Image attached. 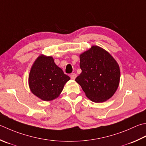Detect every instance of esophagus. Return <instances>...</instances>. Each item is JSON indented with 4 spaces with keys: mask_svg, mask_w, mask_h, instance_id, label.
Wrapping results in <instances>:
<instances>
[{
    "mask_svg": "<svg viewBox=\"0 0 146 146\" xmlns=\"http://www.w3.org/2000/svg\"><path fill=\"white\" fill-rule=\"evenodd\" d=\"M76 77V74L75 73H71L70 75V78L72 80H75Z\"/></svg>",
    "mask_w": 146,
    "mask_h": 146,
    "instance_id": "obj_1",
    "label": "esophagus"
}]
</instances>
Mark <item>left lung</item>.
I'll return each mask as SVG.
<instances>
[{
    "instance_id": "1",
    "label": "left lung",
    "mask_w": 146,
    "mask_h": 146,
    "mask_svg": "<svg viewBox=\"0 0 146 146\" xmlns=\"http://www.w3.org/2000/svg\"><path fill=\"white\" fill-rule=\"evenodd\" d=\"M82 73L75 81L85 95L94 102H102L112 97L118 87L120 70L118 62L103 48L93 45L80 55Z\"/></svg>"
}]
</instances>
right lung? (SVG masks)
Instances as JSON below:
<instances>
[{
	"label": "right lung",
	"mask_w": 146,
	"mask_h": 146,
	"mask_svg": "<svg viewBox=\"0 0 146 146\" xmlns=\"http://www.w3.org/2000/svg\"><path fill=\"white\" fill-rule=\"evenodd\" d=\"M70 78L57 66L52 57L39 56L31 66L28 84L34 95L50 101L60 95Z\"/></svg>",
	"instance_id": "obj_1"
}]
</instances>
